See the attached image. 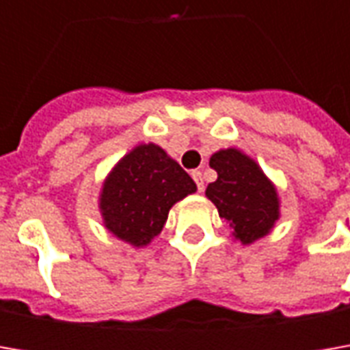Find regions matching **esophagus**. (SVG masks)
Instances as JSON below:
<instances>
[{"label": "esophagus", "mask_w": 350, "mask_h": 350, "mask_svg": "<svg viewBox=\"0 0 350 350\" xmlns=\"http://www.w3.org/2000/svg\"><path fill=\"white\" fill-rule=\"evenodd\" d=\"M193 179H195L198 193H202V191H204V179H202V171L195 169V171H193Z\"/></svg>", "instance_id": "1"}]
</instances>
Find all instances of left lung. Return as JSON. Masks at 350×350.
Wrapping results in <instances>:
<instances>
[{
  "label": "left lung",
  "mask_w": 350,
  "mask_h": 350,
  "mask_svg": "<svg viewBox=\"0 0 350 350\" xmlns=\"http://www.w3.org/2000/svg\"><path fill=\"white\" fill-rule=\"evenodd\" d=\"M210 167L216 169L218 179L206 187V196L230 224L235 239L247 245L269 234L278 220V198L259 165L230 148L212 155Z\"/></svg>",
  "instance_id": "1"
}]
</instances>
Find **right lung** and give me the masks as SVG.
I'll return each instance as SVG.
<instances>
[{
  "instance_id": "obj_1",
  "label": "right lung",
  "mask_w": 350,
  "mask_h": 350,
  "mask_svg": "<svg viewBox=\"0 0 350 350\" xmlns=\"http://www.w3.org/2000/svg\"><path fill=\"white\" fill-rule=\"evenodd\" d=\"M195 191V181L177 161L159 146L142 144L103 185V220L118 239L142 247L163 230L169 208Z\"/></svg>"
}]
</instances>
